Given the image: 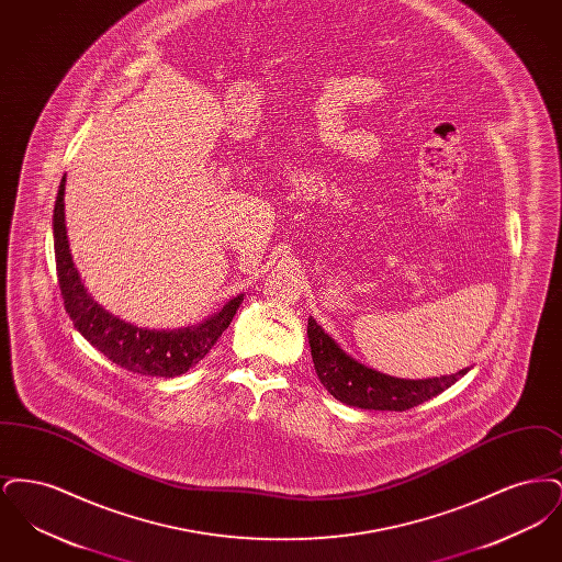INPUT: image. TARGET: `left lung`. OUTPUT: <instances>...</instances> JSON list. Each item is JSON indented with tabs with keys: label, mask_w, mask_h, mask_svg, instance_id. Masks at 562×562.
<instances>
[{
	"label": "left lung",
	"mask_w": 562,
	"mask_h": 562,
	"mask_svg": "<svg viewBox=\"0 0 562 562\" xmlns=\"http://www.w3.org/2000/svg\"><path fill=\"white\" fill-rule=\"evenodd\" d=\"M307 337L322 385L333 398L356 408L406 411L438 396L470 371L461 369L459 373L431 379H401L379 373L351 358L312 316L307 321Z\"/></svg>",
	"instance_id": "obj_1"
}]
</instances>
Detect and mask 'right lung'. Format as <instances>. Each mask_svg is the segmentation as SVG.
Instances as JSON below:
<instances>
[{
  "label": "right lung",
  "mask_w": 562,
  "mask_h": 562,
  "mask_svg": "<svg viewBox=\"0 0 562 562\" xmlns=\"http://www.w3.org/2000/svg\"><path fill=\"white\" fill-rule=\"evenodd\" d=\"M53 234L58 286L69 318L92 348L99 349L111 362L126 371L149 376H179L188 373L191 367H195L213 349L216 339L234 321L244 301V294L234 296L223 305L221 312L195 326L172 330L140 328L113 316L83 286L80 271L69 250L65 227V177L54 204Z\"/></svg>",
  "instance_id": "right-lung-1"
}]
</instances>
